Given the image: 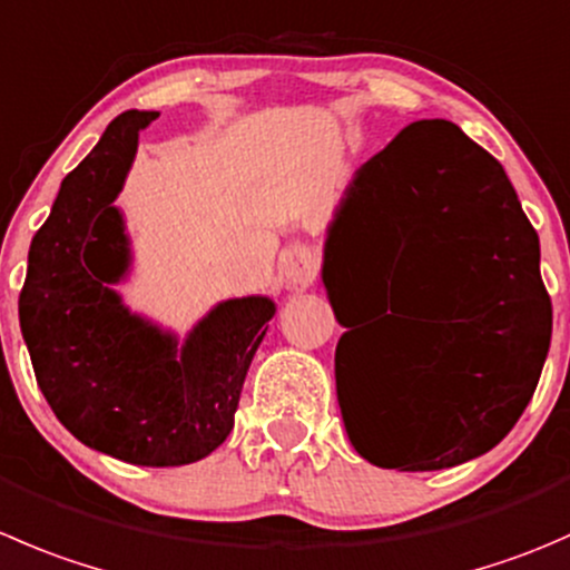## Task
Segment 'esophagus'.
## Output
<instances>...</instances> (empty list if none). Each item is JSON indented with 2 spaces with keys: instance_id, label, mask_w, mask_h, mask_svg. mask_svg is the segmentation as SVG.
Instances as JSON below:
<instances>
[{
  "instance_id": "esophagus-1",
  "label": "esophagus",
  "mask_w": 570,
  "mask_h": 570,
  "mask_svg": "<svg viewBox=\"0 0 570 570\" xmlns=\"http://www.w3.org/2000/svg\"><path fill=\"white\" fill-rule=\"evenodd\" d=\"M320 273V258L314 247L308 245H292L278 256V275L284 278L286 286L297 289V286H308Z\"/></svg>"
}]
</instances>
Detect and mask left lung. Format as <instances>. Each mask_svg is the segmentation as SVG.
<instances>
[{"instance_id": "obj_1", "label": "left lung", "mask_w": 570, "mask_h": 570, "mask_svg": "<svg viewBox=\"0 0 570 570\" xmlns=\"http://www.w3.org/2000/svg\"><path fill=\"white\" fill-rule=\"evenodd\" d=\"M385 335L407 342L380 384L385 409L352 401L363 357L340 318L336 397L362 460L443 471L488 454L532 401L551 345L540 239L504 167L454 121L420 119L353 173L325 230L323 284L346 269ZM335 314V307H334Z\"/></svg>"}]
</instances>
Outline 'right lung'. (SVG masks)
<instances>
[{
    "mask_svg": "<svg viewBox=\"0 0 570 570\" xmlns=\"http://www.w3.org/2000/svg\"><path fill=\"white\" fill-rule=\"evenodd\" d=\"M158 116L119 114L66 175L32 236L19 320L43 397L82 445L130 465L175 468L203 460L230 434L275 301H219L180 340L130 312L116 289L132 267L116 197L138 132Z\"/></svg>",
    "mask_w": 570,
    "mask_h": 570,
    "instance_id": "right-lung-1",
    "label": "right lung"
}]
</instances>
